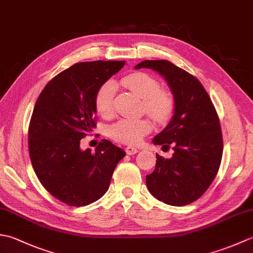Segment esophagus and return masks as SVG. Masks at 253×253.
Masks as SVG:
<instances>
[{
    "label": "esophagus",
    "instance_id": "1",
    "mask_svg": "<svg viewBox=\"0 0 253 253\" xmlns=\"http://www.w3.org/2000/svg\"><path fill=\"white\" fill-rule=\"evenodd\" d=\"M125 152L128 155H132V154H136L138 152V149L137 148H133V147H126L125 148Z\"/></svg>",
    "mask_w": 253,
    "mask_h": 253
}]
</instances>
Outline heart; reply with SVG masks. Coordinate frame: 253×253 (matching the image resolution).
I'll return each mask as SVG.
<instances>
[{"instance_id":"1","label":"heart","mask_w":253,"mask_h":253,"mask_svg":"<svg viewBox=\"0 0 253 253\" xmlns=\"http://www.w3.org/2000/svg\"><path fill=\"white\" fill-rule=\"evenodd\" d=\"M122 84L142 99V109L157 123H164L173 114L174 96L169 90L161 88L157 78L146 73H132L122 78ZM116 84L112 80L103 83L94 96L96 112L110 116L114 111ZM151 130L147 118H123L110 128V136L117 142L138 144L144 135Z\"/></svg>"}]
</instances>
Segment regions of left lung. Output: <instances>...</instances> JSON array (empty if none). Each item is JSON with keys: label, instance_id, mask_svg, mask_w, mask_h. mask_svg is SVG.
Wrapping results in <instances>:
<instances>
[{"label": "left lung", "instance_id": "obj_1", "mask_svg": "<svg viewBox=\"0 0 253 253\" xmlns=\"http://www.w3.org/2000/svg\"><path fill=\"white\" fill-rule=\"evenodd\" d=\"M136 69L151 68L162 75L174 94V115L153 143L169 148L173 157L157 154L155 169L146 176L151 195L175 207L198 200L215 178L223 154L218 115L202 84L166 60L143 61Z\"/></svg>", "mask_w": 253, "mask_h": 253}]
</instances>
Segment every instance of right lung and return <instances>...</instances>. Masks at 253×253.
<instances>
[{"label":"right lung","instance_id":"add662e5","mask_svg":"<svg viewBox=\"0 0 253 253\" xmlns=\"http://www.w3.org/2000/svg\"><path fill=\"white\" fill-rule=\"evenodd\" d=\"M124 61L83 62L51 79L38 98L28 129L32 168L45 189L71 207L98 200L110 187L124 150L103 139L95 152L80 140L96 126L94 96Z\"/></svg>","mask_w":253,"mask_h":253}]
</instances>
